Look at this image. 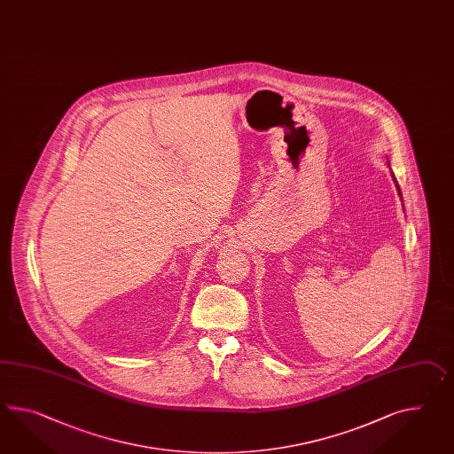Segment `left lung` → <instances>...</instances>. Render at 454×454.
Here are the masks:
<instances>
[{"mask_svg":"<svg viewBox=\"0 0 454 454\" xmlns=\"http://www.w3.org/2000/svg\"><path fill=\"white\" fill-rule=\"evenodd\" d=\"M395 184H397V182H395ZM397 190H398V195H400V197H402V193H400V188H398V185H397Z\"/></svg>","mask_w":454,"mask_h":454,"instance_id":"1","label":"left lung"}]
</instances>
